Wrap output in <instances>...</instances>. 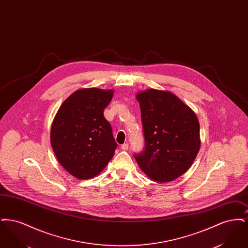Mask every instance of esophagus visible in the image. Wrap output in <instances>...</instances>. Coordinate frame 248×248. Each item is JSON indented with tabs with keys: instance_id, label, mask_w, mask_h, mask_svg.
I'll list each match as a JSON object with an SVG mask.
<instances>
[{
	"instance_id": "obj_1",
	"label": "esophagus",
	"mask_w": 248,
	"mask_h": 248,
	"mask_svg": "<svg viewBox=\"0 0 248 248\" xmlns=\"http://www.w3.org/2000/svg\"><path fill=\"white\" fill-rule=\"evenodd\" d=\"M128 148H129V145H128L127 143H124V144H123V145L121 146V149H122L123 151H127Z\"/></svg>"
}]
</instances>
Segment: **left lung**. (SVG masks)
Instances as JSON below:
<instances>
[{
  "instance_id": "obj_1",
  "label": "left lung",
  "mask_w": 248,
  "mask_h": 248,
  "mask_svg": "<svg viewBox=\"0 0 248 248\" xmlns=\"http://www.w3.org/2000/svg\"><path fill=\"white\" fill-rule=\"evenodd\" d=\"M145 147L135 154L142 171L155 182H169L192 165L201 146L195 112L169 91L139 92Z\"/></svg>"
}]
</instances>
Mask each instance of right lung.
I'll use <instances>...</instances> for the list:
<instances>
[{"mask_svg": "<svg viewBox=\"0 0 248 248\" xmlns=\"http://www.w3.org/2000/svg\"><path fill=\"white\" fill-rule=\"evenodd\" d=\"M113 90L83 88L62 103L54 118L50 140L60 165L71 176L89 179L111 160L117 147L103 111Z\"/></svg>", "mask_w": 248, "mask_h": 248, "instance_id": "1", "label": "right lung"}]
</instances>
